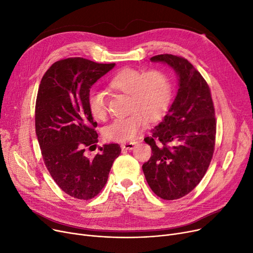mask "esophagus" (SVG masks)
Masks as SVG:
<instances>
[{"label":"esophagus","mask_w":253,"mask_h":253,"mask_svg":"<svg viewBox=\"0 0 253 253\" xmlns=\"http://www.w3.org/2000/svg\"><path fill=\"white\" fill-rule=\"evenodd\" d=\"M135 145H136V142H126V143L122 144V148L126 149V150H131V149H134Z\"/></svg>","instance_id":"34e87169"}]
</instances>
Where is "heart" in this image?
Returning a JSON list of instances; mask_svg holds the SVG:
<instances>
[{"label":"heart","instance_id":"b5f03b06","mask_svg":"<svg viewBox=\"0 0 253 253\" xmlns=\"http://www.w3.org/2000/svg\"><path fill=\"white\" fill-rule=\"evenodd\" d=\"M109 85L129 94L128 110L126 117L115 118L104 128V137L115 142H127L135 139L146 126L147 119L158 120L168 109L172 98V85L169 77L159 70L146 73L134 68H125L110 79ZM87 105L95 119H104L107 114V102L102 90L88 94Z\"/></svg>","mask_w":253,"mask_h":253}]
</instances>
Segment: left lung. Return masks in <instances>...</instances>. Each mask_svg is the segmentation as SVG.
<instances>
[{"label": "left lung", "mask_w": 253, "mask_h": 253, "mask_svg": "<svg viewBox=\"0 0 253 253\" xmlns=\"http://www.w3.org/2000/svg\"><path fill=\"white\" fill-rule=\"evenodd\" d=\"M150 61L175 71L178 90L152 136L144 139L152 155L142 169L156 196L177 200L200 183L210 165L216 134L214 106L206 80L187 59L160 54Z\"/></svg>", "instance_id": "8db88e82"}]
</instances>
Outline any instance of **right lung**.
Segmentation results:
<instances>
[{"instance_id": "add662e5", "label": "right lung", "mask_w": 253, "mask_h": 253, "mask_svg": "<svg viewBox=\"0 0 253 253\" xmlns=\"http://www.w3.org/2000/svg\"><path fill=\"white\" fill-rule=\"evenodd\" d=\"M114 67L70 57L54 63L40 83L35 125L43 160L55 183L75 199L99 194L122 151L118 144H105L94 158L84 155L98 143V124L87 105L90 88Z\"/></svg>"}]
</instances>
